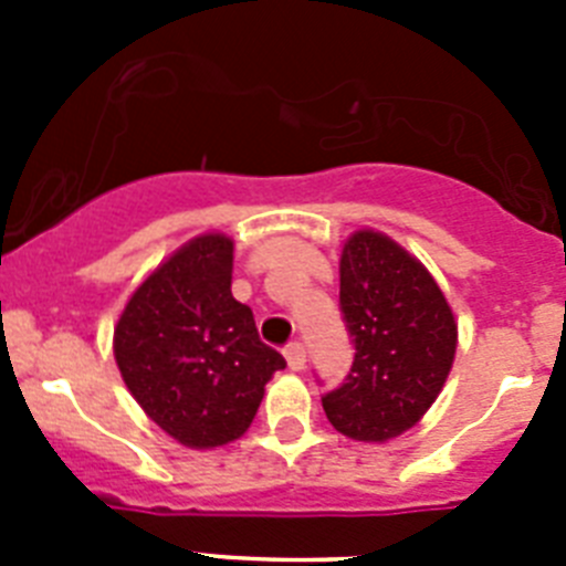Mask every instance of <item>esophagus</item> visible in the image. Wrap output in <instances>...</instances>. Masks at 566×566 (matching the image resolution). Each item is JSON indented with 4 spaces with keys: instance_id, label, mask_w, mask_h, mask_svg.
I'll use <instances>...</instances> for the list:
<instances>
[{
    "instance_id": "esophagus-1",
    "label": "esophagus",
    "mask_w": 566,
    "mask_h": 566,
    "mask_svg": "<svg viewBox=\"0 0 566 566\" xmlns=\"http://www.w3.org/2000/svg\"><path fill=\"white\" fill-rule=\"evenodd\" d=\"M283 354H286V363L292 371H303V365H306V348H303V345L300 343L286 345V352Z\"/></svg>"
}]
</instances>
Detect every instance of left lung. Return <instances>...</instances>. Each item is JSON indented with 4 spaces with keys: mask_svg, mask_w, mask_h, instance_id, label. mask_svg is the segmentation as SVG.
Instances as JSON below:
<instances>
[{
    "mask_svg": "<svg viewBox=\"0 0 566 566\" xmlns=\"http://www.w3.org/2000/svg\"><path fill=\"white\" fill-rule=\"evenodd\" d=\"M339 306L357 354L345 382L323 397V411L357 442L402 437L437 402L453 368V308L433 274L374 229L343 243Z\"/></svg>",
    "mask_w": 566,
    "mask_h": 566,
    "instance_id": "obj_1",
    "label": "left lung"
}]
</instances>
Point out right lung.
<instances>
[{
    "mask_svg": "<svg viewBox=\"0 0 566 566\" xmlns=\"http://www.w3.org/2000/svg\"><path fill=\"white\" fill-rule=\"evenodd\" d=\"M232 238L207 232L175 249L129 294L113 332L127 391L167 437L209 451L249 431L286 359L260 343L232 297Z\"/></svg>",
    "mask_w": 566,
    "mask_h": 566,
    "instance_id": "right-lung-1",
    "label": "right lung"
}]
</instances>
